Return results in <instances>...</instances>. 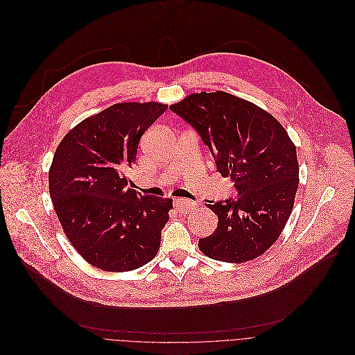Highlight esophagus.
<instances>
[{
	"label": "esophagus",
	"instance_id": "34e87169",
	"mask_svg": "<svg viewBox=\"0 0 355 355\" xmlns=\"http://www.w3.org/2000/svg\"><path fill=\"white\" fill-rule=\"evenodd\" d=\"M196 202L190 201V200H183V198H178L175 200V208L182 212V214H187V212H190L191 209L196 208Z\"/></svg>",
	"mask_w": 355,
	"mask_h": 355
}]
</instances>
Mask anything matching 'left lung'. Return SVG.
Here are the masks:
<instances>
[{"label": "left lung", "instance_id": "obj_1", "mask_svg": "<svg viewBox=\"0 0 355 355\" xmlns=\"http://www.w3.org/2000/svg\"><path fill=\"white\" fill-rule=\"evenodd\" d=\"M200 134L236 198L207 204L217 230L198 241L214 260L243 263L263 254L284 230L300 183L297 148L286 128L257 105L231 94H191L171 106Z\"/></svg>", "mask_w": 355, "mask_h": 355}]
</instances>
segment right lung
<instances>
[{"label": "right lung", "instance_id": "add662e5", "mask_svg": "<svg viewBox=\"0 0 355 355\" xmlns=\"http://www.w3.org/2000/svg\"><path fill=\"white\" fill-rule=\"evenodd\" d=\"M166 109L116 103L69 130L55 150L49 190L57 218L71 245L101 270H135L159 250L173 201L141 196L125 173L141 137Z\"/></svg>", "mask_w": 355, "mask_h": 355}]
</instances>
